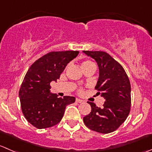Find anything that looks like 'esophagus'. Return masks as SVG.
<instances>
[{"mask_svg":"<svg viewBox=\"0 0 152 152\" xmlns=\"http://www.w3.org/2000/svg\"><path fill=\"white\" fill-rule=\"evenodd\" d=\"M76 102H79V103H81V102H83V100H82V99H76Z\"/></svg>","mask_w":152,"mask_h":152,"instance_id":"34e87169","label":"esophagus"}]
</instances>
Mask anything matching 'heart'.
Segmentation results:
<instances>
[{
	"label": "heart",
	"mask_w": 152,
	"mask_h": 152,
	"mask_svg": "<svg viewBox=\"0 0 152 152\" xmlns=\"http://www.w3.org/2000/svg\"><path fill=\"white\" fill-rule=\"evenodd\" d=\"M88 66H93V67H96L94 63H93L92 61H83V62H82V64H81V67H82V68H84V67H88Z\"/></svg>",
	"instance_id": "1"
}]
</instances>
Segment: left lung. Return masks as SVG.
<instances>
[{
  "mask_svg": "<svg viewBox=\"0 0 152 152\" xmlns=\"http://www.w3.org/2000/svg\"><path fill=\"white\" fill-rule=\"evenodd\" d=\"M94 58L99 67L95 89L105 99L102 107L88 102L91 112L83 118L91 130L108 134L117 130L128 117L131 109V84L121 64L102 51H83Z\"/></svg>",
  "mask_w": 152,
  "mask_h": 152,
  "instance_id": "left-lung-1",
  "label": "left lung"
}]
</instances>
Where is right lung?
Here are the masks:
<instances>
[{
  "instance_id": "1",
  "label": "right lung",
  "mask_w": 152,
  "mask_h": 152,
  "mask_svg": "<svg viewBox=\"0 0 152 152\" xmlns=\"http://www.w3.org/2000/svg\"><path fill=\"white\" fill-rule=\"evenodd\" d=\"M79 51L50 52L35 61L26 73L19 91L22 112L30 124L39 129L58 124L66 106L75 102L74 96L58 97L50 92L51 82H56Z\"/></svg>"
}]
</instances>
